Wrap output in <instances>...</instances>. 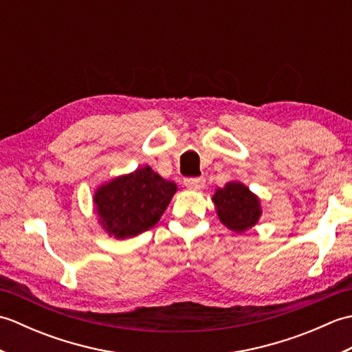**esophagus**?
<instances>
[{"label":"esophagus","mask_w":352,"mask_h":352,"mask_svg":"<svg viewBox=\"0 0 352 352\" xmlns=\"http://www.w3.org/2000/svg\"><path fill=\"white\" fill-rule=\"evenodd\" d=\"M184 186L190 190H203L206 188V180L198 177H189L184 178Z\"/></svg>","instance_id":"esophagus-1"}]
</instances>
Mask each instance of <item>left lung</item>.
<instances>
[{"mask_svg":"<svg viewBox=\"0 0 352 352\" xmlns=\"http://www.w3.org/2000/svg\"><path fill=\"white\" fill-rule=\"evenodd\" d=\"M212 201L222 226L237 234L256 227L260 221V198L241 182L231 180L218 188Z\"/></svg>","mask_w":352,"mask_h":352,"instance_id":"obj_1","label":"left lung"}]
</instances>
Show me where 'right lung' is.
Returning <instances> with one entry per match:
<instances>
[{"label":"right lung","mask_w":352,"mask_h":352,"mask_svg":"<svg viewBox=\"0 0 352 352\" xmlns=\"http://www.w3.org/2000/svg\"><path fill=\"white\" fill-rule=\"evenodd\" d=\"M177 190L174 182L146 164L100 184L94 192V213L110 237L130 239L160 221Z\"/></svg>","instance_id":"add662e5"}]
</instances>
